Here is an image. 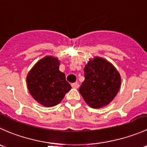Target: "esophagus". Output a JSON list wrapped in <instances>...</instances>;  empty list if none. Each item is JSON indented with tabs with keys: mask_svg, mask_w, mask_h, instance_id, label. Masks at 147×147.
Segmentation results:
<instances>
[{
	"mask_svg": "<svg viewBox=\"0 0 147 147\" xmlns=\"http://www.w3.org/2000/svg\"><path fill=\"white\" fill-rule=\"evenodd\" d=\"M71 86L73 87V88H78V87H79V84H78V82L73 83V84H71Z\"/></svg>",
	"mask_w": 147,
	"mask_h": 147,
	"instance_id": "esophagus-1",
	"label": "esophagus"
}]
</instances>
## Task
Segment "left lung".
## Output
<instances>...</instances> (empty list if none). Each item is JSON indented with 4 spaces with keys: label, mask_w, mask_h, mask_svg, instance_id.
Wrapping results in <instances>:
<instances>
[{
    "label": "left lung",
    "mask_w": 147,
    "mask_h": 147,
    "mask_svg": "<svg viewBox=\"0 0 147 147\" xmlns=\"http://www.w3.org/2000/svg\"><path fill=\"white\" fill-rule=\"evenodd\" d=\"M85 79L79 91L89 107L98 109L109 104L117 96L121 77L117 69L105 59L95 57L84 68Z\"/></svg>",
    "instance_id": "8db88e82"
}]
</instances>
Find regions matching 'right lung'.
<instances>
[{
  "instance_id": "add662e5",
  "label": "right lung",
  "mask_w": 147,
  "mask_h": 147,
  "mask_svg": "<svg viewBox=\"0 0 147 147\" xmlns=\"http://www.w3.org/2000/svg\"><path fill=\"white\" fill-rule=\"evenodd\" d=\"M59 69L58 59L46 56L36 63L27 76L29 92L44 107L57 105L71 88L65 74Z\"/></svg>"
}]
</instances>
